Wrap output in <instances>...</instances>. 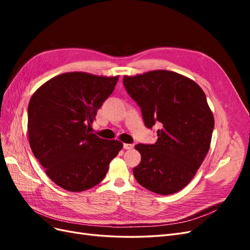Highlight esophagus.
I'll use <instances>...</instances> for the list:
<instances>
[{
    "label": "esophagus",
    "mask_w": 250,
    "mask_h": 250,
    "mask_svg": "<svg viewBox=\"0 0 250 250\" xmlns=\"http://www.w3.org/2000/svg\"><path fill=\"white\" fill-rule=\"evenodd\" d=\"M123 148H124L125 150H130V149L133 148V144H124Z\"/></svg>",
    "instance_id": "obj_1"
}]
</instances>
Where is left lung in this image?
<instances>
[{
	"instance_id": "8db88e82",
	"label": "left lung",
	"mask_w": 250,
	"mask_h": 250,
	"mask_svg": "<svg viewBox=\"0 0 250 250\" xmlns=\"http://www.w3.org/2000/svg\"><path fill=\"white\" fill-rule=\"evenodd\" d=\"M123 83L145 126H160L154 144L135 146L142 160L133 175L151 192L176 193L192 180L209 149L215 123L206 94L195 81L165 70L124 76Z\"/></svg>"
}]
</instances>
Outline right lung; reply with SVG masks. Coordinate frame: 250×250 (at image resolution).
Instances as JSON below:
<instances>
[{
	"instance_id": "right-lung-1",
	"label": "right lung",
	"mask_w": 250,
	"mask_h": 250,
	"mask_svg": "<svg viewBox=\"0 0 250 250\" xmlns=\"http://www.w3.org/2000/svg\"><path fill=\"white\" fill-rule=\"evenodd\" d=\"M118 79L64 73L43 83L30 99V147L51 180L66 191H85L101 183L123 147L89 132Z\"/></svg>"
}]
</instances>
